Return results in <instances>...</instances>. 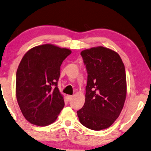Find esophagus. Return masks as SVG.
I'll return each instance as SVG.
<instances>
[{
  "label": "esophagus",
  "mask_w": 151,
  "mask_h": 151,
  "mask_svg": "<svg viewBox=\"0 0 151 151\" xmlns=\"http://www.w3.org/2000/svg\"><path fill=\"white\" fill-rule=\"evenodd\" d=\"M72 98H73V95H67V99L68 101H71V100L72 99Z\"/></svg>",
  "instance_id": "1"
}]
</instances>
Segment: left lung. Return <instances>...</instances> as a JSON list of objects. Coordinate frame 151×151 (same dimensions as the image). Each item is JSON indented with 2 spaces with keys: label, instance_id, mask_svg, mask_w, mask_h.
Returning a JSON list of instances; mask_svg holds the SVG:
<instances>
[{
  "label": "left lung",
  "instance_id": "8db88e82",
  "mask_svg": "<svg viewBox=\"0 0 151 151\" xmlns=\"http://www.w3.org/2000/svg\"><path fill=\"white\" fill-rule=\"evenodd\" d=\"M88 78L85 103L77 112L81 124L92 130L105 129L119 116L125 101L124 65L119 54L99 46L81 52Z\"/></svg>",
  "mask_w": 151,
  "mask_h": 151
}]
</instances>
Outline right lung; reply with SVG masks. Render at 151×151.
<instances>
[{"instance_id":"obj_1","label":"right lung","mask_w":151,"mask_h":151,"mask_svg":"<svg viewBox=\"0 0 151 151\" xmlns=\"http://www.w3.org/2000/svg\"><path fill=\"white\" fill-rule=\"evenodd\" d=\"M70 50L52 44L34 47L24 54L16 73V98L29 123L47 126L56 121L65 106L57 86L63 61Z\"/></svg>"}]
</instances>
